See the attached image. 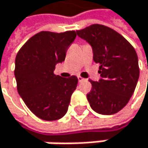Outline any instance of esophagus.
Listing matches in <instances>:
<instances>
[{
  "label": "esophagus",
  "mask_w": 148,
  "mask_h": 148,
  "mask_svg": "<svg viewBox=\"0 0 148 148\" xmlns=\"http://www.w3.org/2000/svg\"><path fill=\"white\" fill-rule=\"evenodd\" d=\"M77 78H78V81H79V82H82V81H84L85 79H83L82 77H81L80 75H78L77 76Z\"/></svg>",
  "instance_id": "34e87169"
}]
</instances>
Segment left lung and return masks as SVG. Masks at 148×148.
Listing matches in <instances>:
<instances>
[{
  "label": "left lung",
  "instance_id": "8db88e82",
  "mask_svg": "<svg viewBox=\"0 0 148 148\" xmlns=\"http://www.w3.org/2000/svg\"><path fill=\"white\" fill-rule=\"evenodd\" d=\"M92 48L93 60L99 64L101 79L90 81L87 99L98 114H114L127 105L139 77L138 56L127 40L112 28L94 24L76 31Z\"/></svg>",
  "mask_w": 148,
  "mask_h": 148
}]
</instances>
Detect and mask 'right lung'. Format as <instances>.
<instances>
[{
	"label": "right lung",
	"mask_w": 148,
	"mask_h": 148,
	"mask_svg": "<svg viewBox=\"0 0 148 148\" xmlns=\"http://www.w3.org/2000/svg\"><path fill=\"white\" fill-rule=\"evenodd\" d=\"M75 37V31H42L31 37L16 54L14 73L18 94L30 111L42 120H58L67 112L78 79L75 75L62 78L54 70L65 61Z\"/></svg>",
	"instance_id": "right-lung-1"
}]
</instances>
